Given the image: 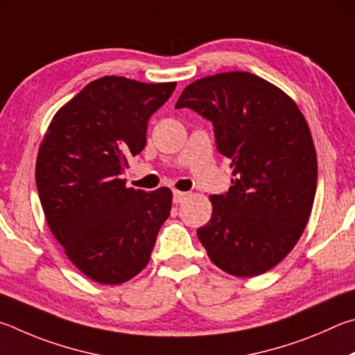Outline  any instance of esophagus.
Wrapping results in <instances>:
<instances>
[{"label":"esophagus","mask_w":355,"mask_h":355,"mask_svg":"<svg viewBox=\"0 0 355 355\" xmlns=\"http://www.w3.org/2000/svg\"><path fill=\"white\" fill-rule=\"evenodd\" d=\"M185 198H187V193H185V191H178V190L173 191V201L176 202V204L182 202Z\"/></svg>","instance_id":"esophagus-1"}]
</instances>
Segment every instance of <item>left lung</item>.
I'll return each instance as SVG.
<instances>
[{"label": "left lung", "instance_id": "obj_1", "mask_svg": "<svg viewBox=\"0 0 355 355\" xmlns=\"http://www.w3.org/2000/svg\"><path fill=\"white\" fill-rule=\"evenodd\" d=\"M214 124L216 149L231 160V189L212 195V218L198 229L210 260L254 277L293 250L312 212L318 164L312 134L293 99L246 71L198 79L176 109Z\"/></svg>", "mask_w": 355, "mask_h": 355}]
</instances>
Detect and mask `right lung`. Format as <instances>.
I'll return each instance as SVG.
<instances>
[{
	"label": "right lung",
	"mask_w": 355,
	"mask_h": 355,
	"mask_svg": "<svg viewBox=\"0 0 355 355\" xmlns=\"http://www.w3.org/2000/svg\"><path fill=\"white\" fill-rule=\"evenodd\" d=\"M174 89L176 83L99 78L59 109L43 137L35 165L43 212L68 259L92 281L116 285L139 275L170 216V189H126L120 176Z\"/></svg>",
	"instance_id": "right-lung-1"
}]
</instances>
